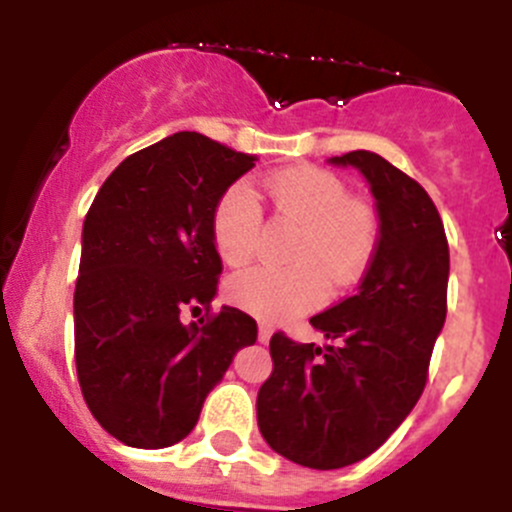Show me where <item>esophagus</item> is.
Listing matches in <instances>:
<instances>
[{
    "instance_id": "obj_1",
    "label": "esophagus",
    "mask_w": 512,
    "mask_h": 512,
    "mask_svg": "<svg viewBox=\"0 0 512 512\" xmlns=\"http://www.w3.org/2000/svg\"><path fill=\"white\" fill-rule=\"evenodd\" d=\"M271 333H274V328H271L269 323H259V341L261 343H269Z\"/></svg>"
}]
</instances>
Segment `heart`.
<instances>
[{"label": "heart", "instance_id": "1", "mask_svg": "<svg viewBox=\"0 0 512 512\" xmlns=\"http://www.w3.org/2000/svg\"><path fill=\"white\" fill-rule=\"evenodd\" d=\"M266 192L282 223L297 225L289 269L256 266L228 282V297L264 320H282L312 310L328 295V279L346 287L361 277L374 246L377 217L366 202L351 200L336 174L297 166L271 174ZM261 210L248 184L238 182L220 197L212 215V241L228 266H243L256 253Z\"/></svg>", "mask_w": 512, "mask_h": 512}]
</instances>
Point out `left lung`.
I'll return each mask as SVG.
<instances>
[{"instance_id":"obj_1","label":"left lung","mask_w":512,"mask_h":512,"mask_svg":"<svg viewBox=\"0 0 512 512\" xmlns=\"http://www.w3.org/2000/svg\"><path fill=\"white\" fill-rule=\"evenodd\" d=\"M328 164L351 166L369 184L377 248L356 295L310 318L328 343L271 336L274 369L256 397L264 441L310 469L366 459L408 418L446 323L449 287V243L428 192L372 151Z\"/></svg>"}]
</instances>
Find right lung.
Returning a JSON list of instances; mask_svg holds the SVG:
<instances>
[{"instance_id": "add662e5", "label": "right lung", "mask_w": 512, "mask_h": 512, "mask_svg": "<svg viewBox=\"0 0 512 512\" xmlns=\"http://www.w3.org/2000/svg\"><path fill=\"white\" fill-rule=\"evenodd\" d=\"M253 161L200 133H174L125 158L84 217L76 374L97 423L133 449L187 438L233 356L256 343V320L238 307L182 323L184 310L215 300L223 261L212 215Z\"/></svg>"}]
</instances>
